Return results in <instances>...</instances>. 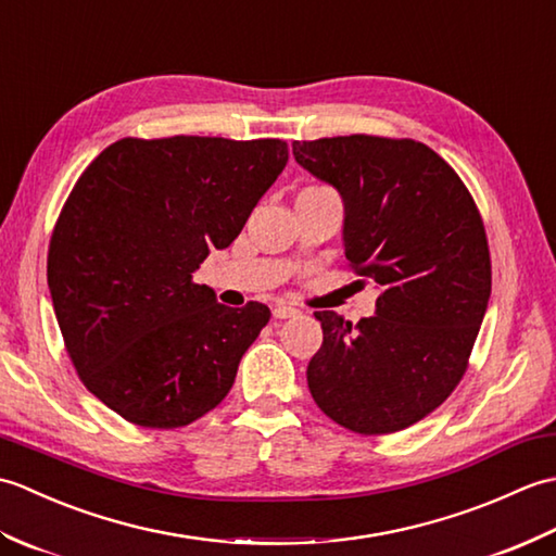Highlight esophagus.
<instances>
[{
  "mask_svg": "<svg viewBox=\"0 0 556 556\" xmlns=\"http://www.w3.org/2000/svg\"><path fill=\"white\" fill-rule=\"evenodd\" d=\"M271 315H275L277 320H287V317L299 315V311L293 308V305H285V303H279V305H275V308H271Z\"/></svg>",
  "mask_w": 556,
  "mask_h": 556,
  "instance_id": "1",
  "label": "esophagus"
}]
</instances>
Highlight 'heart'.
Masks as SVG:
<instances>
[{
    "mask_svg": "<svg viewBox=\"0 0 556 556\" xmlns=\"http://www.w3.org/2000/svg\"><path fill=\"white\" fill-rule=\"evenodd\" d=\"M305 191H327V188H320V186H311V188H305Z\"/></svg>",
    "mask_w": 556,
    "mask_h": 556,
    "instance_id": "obj_1",
    "label": "heart"
}]
</instances>
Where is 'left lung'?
<instances>
[{"label": "left lung", "mask_w": 556, "mask_h": 556, "mask_svg": "<svg viewBox=\"0 0 556 556\" xmlns=\"http://www.w3.org/2000/svg\"><path fill=\"white\" fill-rule=\"evenodd\" d=\"M293 157L337 188L344 255L380 296L358 325L323 311L308 387L361 434L404 430L454 392L488 311L492 267L480 212L458 174L404 138L296 140Z\"/></svg>", "instance_id": "1"}]
</instances>
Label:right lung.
I'll return each mask as SVG.
<instances>
[{"instance_id": "1", "label": "right lung", "mask_w": 556, "mask_h": 556, "mask_svg": "<svg viewBox=\"0 0 556 556\" xmlns=\"http://www.w3.org/2000/svg\"><path fill=\"white\" fill-rule=\"evenodd\" d=\"M287 160L277 138H122L80 174L47 285L83 384L128 422L184 428L229 394L269 308H227L193 271L231 245Z\"/></svg>"}]
</instances>
